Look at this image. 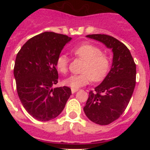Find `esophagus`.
Instances as JSON below:
<instances>
[{"label": "esophagus", "mask_w": 150, "mask_h": 150, "mask_svg": "<svg viewBox=\"0 0 150 150\" xmlns=\"http://www.w3.org/2000/svg\"><path fill=\"white\" fill-rule=\"evenodd\" d=\"M78 91L77 88H71V92H72L73 94L75 93V92H76V91Z\"/></svg>", "instance_id": "esophagus-1"}]
</instances>
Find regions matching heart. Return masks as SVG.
<instances>
[{"mask_svg": "<svg viewBox=\"0 0 150 150\" xmlns=\"http://www.w3.org/2000/svg\"><path fill=\"white\" fill-rule=\"evenodd\" d=\"M73 53L85 61L82 72L79 75H71L64 80V84L72 88H78L88 84L93 79L100 82L106 77L111 66L109 55L102 53L100 48L91 43H83L75 46ZM69 59L65 54H60L55 61V67L61 74L68 71Z\"/></svg>", "mask_w": 150, "mask_h": 150, "instance_id": "1", "label": "heart"}]
</instances>
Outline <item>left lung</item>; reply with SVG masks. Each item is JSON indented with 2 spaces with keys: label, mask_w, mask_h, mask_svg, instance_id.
<instances>
[{
  "label": "left lung",
  "mask_w": 150,
  "mask_h": 150,
  "mask_svg": "<svg viewBox=\"0 0 150 150\" xmlns=\"http://www.w3.org/2000/svg\"><path fill=\"white\" fill-rule=\"evenodd\" d=\"M87 38L104 43L112 50L110 71L101 83L89 91L83 110L96 124L109 125L120 117L130 101L136 83V64L127 46L106 34H89Z\"/></svg>",
  "instance_id": "obj_1"
}]
</instances>
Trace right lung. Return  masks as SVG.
<instances>
[{"instance_id":"add662e5","label":"right lung","mask_w":150,"mask_h":150,"mask_svg":"<svg viewBox=\"0 0 150 150\" xmlns=\"http://www.w3.org/2000/svg\"><path fill=\"white\" fill-rule=\"evenodd\" d=\"M72 38L44 32L29 39L16 55L13 70L18 98L24 108L39 121L53 120L64 110L71 95L69 87L58 83L57 57Z\"/></svg>"}]
</instances>
